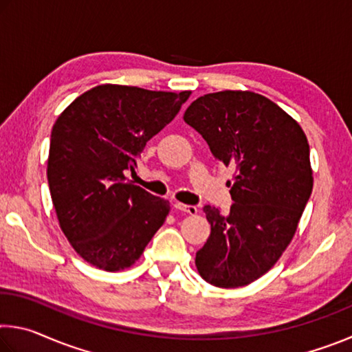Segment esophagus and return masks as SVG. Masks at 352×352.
I'll return each mask as SVG.
<instances>
[{
  "label": "esophagus",
  "instance_id": "1",
  "mask_svg": "<svg viewBox=\"0 0 352 352\" xmlns=\"http://www.w3.org/2000/svg\"><path fill=\"white\" fill-rule=\"evenodd\" d=\"M174 208L178 211H182L184 214H190V216H195L197 214V206L194 205H184V204H180V201H177V204H174Z\"/></svg>",
  "mask_w": 352,
  "mask_h": 352
}]
</instances>
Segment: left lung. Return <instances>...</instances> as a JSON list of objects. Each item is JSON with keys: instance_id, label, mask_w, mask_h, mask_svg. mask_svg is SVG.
I'll use <instances>...</instances> for the list:
<instances>
[{"instance_id": "obj_1", "label": "left lung", "mask_w": 352, "mask_h": 352, "mask_svg": "<svg viewBox=\"0 0 352 352\" xmlns=\"http://www.w3.org/2000/svg\"><path fill=\"white\" fill-rule=\"evenodd\" d=\"M183 119L214 158L236 169L230 212L204 208L211 234L195 265L216 287H242L269 272L294 239L314 186L307 138L281 107L253 91L205 94Z\"/></svg>"}]
</instances>
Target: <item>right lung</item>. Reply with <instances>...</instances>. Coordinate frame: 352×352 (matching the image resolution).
Segmentation results:
<instances>
[{"label":"right lung","mask_w":352,"mask_h":352,"mask_svg":"<svg viewBox=\"0 0 352 352\" xmlns=\"http://www.w3.org/2000/svg\"><path fill=\"white\" fill-rule=\"evenodd\" d=\"M190 91L98 85L52 127L47 183L58 225L83 261L107 272L133 265L170 211L124 175L146 142L177 116Z\"/></svg>","instance_id":"add662e5"}]
</instances>
